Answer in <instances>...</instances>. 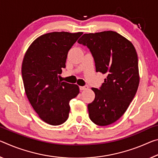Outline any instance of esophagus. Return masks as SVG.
<instances>
[{
	"instance_id": "esophagus-1",
	"label": "esophagus",
	"mask_w": 158,
	"mask_h": 158,
	"mask_svg": "<svg viewBox=\"0 0 158 158\" xmlns=\"http://www.w3.org/2000/svg\"><path fill=\"white\" fill-rule=\"evenodd\" d=\"M79 89L81 91H84V90H86L89 89L88 86H79Z\"/></svg>"
}]
</instances>
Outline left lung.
Returning a JSON list of instances; mask_svg holds the SVG:
<instances>
[{
    "label": "left lung",
    "mask_w": 158,
    "mask_h": 158,
    "mask_svg": "<svg viewBox=\"0 0 158 158\" xmlns=\"http://www.w3.org/2000/svg\"><path fill=\"white\" fill-rule=\"evenodd\" d=\"M78 43L91 52L96 71L107 75L100 89H91L95 99L88 105L90 119L98 126L111 124L124 114L139 87L136 49L131 41L113 31L84 34Z\"/></svg>",
    "instance_id": "1"
}]
</instances>
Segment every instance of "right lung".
I'll return each mask as SVG.
<instances>
[{
	"instance_id": "add662e5",
	"label": "right lung",
	"mask_w": 158,
	"mask_h": 158,
	"mask_svg": "<svg viewBox=\"0 0 158 158\" xmlns=\"http://www.w3.org/2000/svg\"><path fill=\"white\" fill-rule=\"evenodd\" d=\"M83 32L54 31L41 35L25 52L22 75L25 94L44 122L60 125L68 119L69 101L79 94L77 84L58 79L67 53Z\"/></svg>"
}]
</instances>
